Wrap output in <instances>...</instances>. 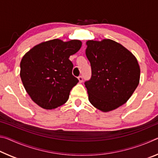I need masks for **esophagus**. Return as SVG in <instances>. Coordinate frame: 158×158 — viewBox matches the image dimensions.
Instances as JSON below:
<instances>
[{
  "label": "esophagus",
  "instance_id": "obj_1",
  "mask_svg": "<svg viewBox=\"0 0 158 158\" xmlns=\"http://www.w3.org/2000/svg\"><path fill=\"white\" fill-rule=\"evenodd\" d=\"M78 79H79V83H81V82H83V77H82V76H79V77H78Z\"/></svg>",
  "mask_w": 158,
  "mask_h": 158
}]
</instances>
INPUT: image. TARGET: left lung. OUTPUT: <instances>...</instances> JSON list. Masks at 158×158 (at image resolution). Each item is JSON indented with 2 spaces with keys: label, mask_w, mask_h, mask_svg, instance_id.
<instances>
[{
  "label": "left lung",
  "mask_w": 158,
  "mask_h": 158,
  "mask_svg": "<svg viewBox=\"0 0 158 158\" xmlns=\"http://www.w3.org/2000/svg\"><path fill=\"white\" fill-rule=\"evenodd\" d=\"M85 55L92 75L85 86L89 100L99 110L108 112L126 102L138 86L140 68L129 50L112 40H88Z\"/></svg>",
  "instance_id": "obj_1"
}]
</instances>
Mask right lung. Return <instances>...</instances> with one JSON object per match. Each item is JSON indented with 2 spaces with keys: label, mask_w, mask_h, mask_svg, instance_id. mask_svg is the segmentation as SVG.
<instances>
[{
  "label": "right lung",
  "mask_w": 158,
  "mask_h": 158,
  "mask_svg": "<svg viewBox=\"0 0 158 158\" xmlns=\"http://www.w3.org/2000/svg\"><path fill=\"white\" fill-rule=\"evenodd\" d=\"M77 40L54 39L33 47L20 63V77L35 103L45 109H56L68 101L72 89L79 82L73 75L70 56L81 47Z\"/></svg>",
  "instance_id": "1"
}]
</instances>
